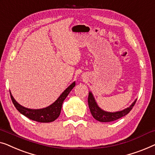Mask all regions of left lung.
Listing matches in <instances>:
<instances>
[{
    "label": "left lung",
    "instance_id": "left-lung-1",
    "mask_svg": "<svg viewBox=\"0 0 155 155\" xmlns=\"http://www.w3.org/2000/svg\"><path fill=\"white\" fill-rule=\"evenodd\" d=\"M136 100V99L135 100V101L128 107L124 109V110L121 111H118V112H106V111L102 110L97 105L93 93L90 91L88 93V103L91 113L93 117V118L100 122H110L120 119L122 117L126 116V114H128L130 112V111L132 110L133 107L134 106Z\"/></svg>",
    "mask_w": 155,
    "mask_h": 155
}]
</instances>
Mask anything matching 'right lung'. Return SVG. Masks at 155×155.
<instances>
[{"mask_svg": "<svg viewBox=\"0 0 155 155\" xmlns=\"http://www.w3.org/2000/svg\"><path fill=\"white\" fill-rule=\"evenodd\" d=\"M75 81H74L70 86H69L67 88L62 92V94L60 95V97L57 99L53 104L43 109H29L25 107L21 106L19 104L10 93V97H11L12 101L14 104V105L17 110L21 113V114L25 115L27 118H29L31 120L41 122V123H48V122L54 121L58 118L61 112V109H62V103L64 102L65 98L70 93V91L72 90V88L75 86Z\"/></svg>", "mask_w": 155, "mask_h": 155, "instance_id": "right-lung-1", "label": "right lung"}]
</instances>
